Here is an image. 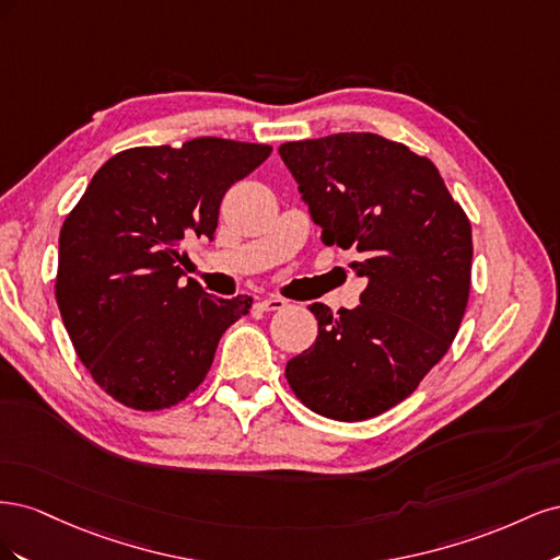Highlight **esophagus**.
<instances>
[{
  "label": "esophagus",
  "instance_id": "obj_1",
  "mask_svg": "<svg viewBox=\"0 0 560 560\" xmlns=\"http://www.w3.org/2000/svg\"><path fill=\"white\" fill-rule=\"evenodd\" d=\"M257 306L261 308V311H266V313H270V311H282L284 306H287V301L282 299V296H266V299H261Z\"/></svg>",
  "mask_w": 560,
  "mask_h": 560
}]
</instances>
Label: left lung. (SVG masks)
<instances>
[{"mask_svg": "<svg viewBox=\"0 0 560 560\" xmlns=\"http://www.w3.org/2000/svg\"><path fill=\"white\" fill-rule=\"evenodd\" d=\"M322 243L354 249L358 308L317 317L315 343L287 362L311 411L354 422L409 397L448 352L469 301L471 224L436 165L374 132L284 142Z\"/></svg>", "mask_w": 560, "mask_h": 560, "instance_id": "8db88e82", "label": "left lung"}]
</instances>
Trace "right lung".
<instances>
[{
	"mask_svg": "<svg viewBox=\"0 0 560 560\" xmlns=\"http://www.w3.org/2000/svg\"><path fill=\"white\" fill-rule=\"evenodd\" d=\"M270 151L222 138L118 151L67 214L56 301L79 360L118 404L161 411L189 397L249 311L245 294L182 282V243L214 238L224 194Z\"/></svg>",
	"mask_w": 560,
	"mask_h": 560,
	"instance_id": "1",
	"label": "right lung"
}]
</instances>
